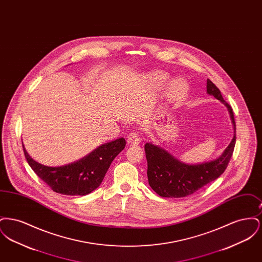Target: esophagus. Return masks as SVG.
Returning a JSON list of instances; mask_svg holds the SVG:
<instances>
[{
    "label": "esophagus",
    "instance_id": "esophagus-1",
    "mask_svg": "<svg viewBox=\"0 0 262 262\" xmlns=\"http://www.w3.org/2000/svg\"><path fill=\"white\" fill-rule=\"evenodd\" d=\"M140 137H138L136 133H130L127 136V142L130 145H138L140 143Z\"/></svg>",
    "mask_w": 262,
    "mask_h": 262
}]
</instances>
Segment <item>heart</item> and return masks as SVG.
Wrapping results in <instances>:
<instances>
[{
	"label": "heart",
	"instance_id": "obj_1",
	"mask_svg": "<svg viewBox=\"0 0 262 262\" xmlns=\"http://www.w3.org/2000/svg\"><path fill=\"white\" fill-rule=\"evenodd\" d=\"M168 80H169V76L162 72H157L150 75V82L155 88H161ZM187 91V82L183 79H176L168 85L167 95L171 99H179L183 97Z\"/></svg>",
	"mask_w": 262,
	"mask_h": 262
}]
</instances>
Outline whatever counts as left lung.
I'll list each match as a JSON object with an SVG mask.
<instances>
[{"instance_id": "obj_1", "label": "left lung", "mask_w": 262, "mask_h": 262, "mask_svg": "<svg viewBox=\"0 0 262 262\" xmlns=\"http://www.w3.org/2000/svg\"><path fill=\"white\" fill-rule=\"evenodd\" d=\"M207 93L220 100L228 108L234 125V137L222 155L210 162L187 164L178 160L168 151L147 142L144 146L147 160V177L151 188L162 198H185L224 173L236 144V123L232 107L223 99L218 88L207 79Z\"/></svg>"}]
</instances>
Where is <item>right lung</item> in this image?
<instances>
[{
	"instance_id": "add662e5",
	"label": "right lung",
	"mask_w": 262,
	"mask_h": 262,
	"mask_svg": "<svg viewBox=\"0 0 262 262\" xmlns=\"http://www.w3.org/2000/svg\"><path fill=\"white\" fill-rule=\"evenodd\" d=\"M120 137L102 144L82 159L61 167H49L33 160L24 147L27 163L38 177L58 193L85 195L99 187L115 157L125 148Z\"/></svg>"
}]
</instances>
